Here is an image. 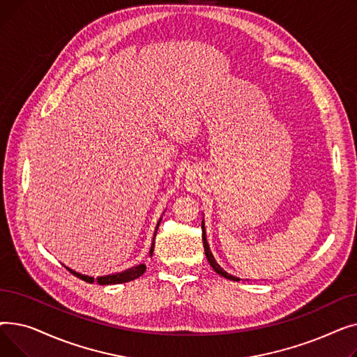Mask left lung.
Masks as SVG:
<instances>
[{"label": "left lung", "mask_w": 357, "mask_h": 357, "mask_svg": "<svg viewBox=\"0 0 357 357\" xmlns=\"http://www.w3.org/2000/svg\"><path fill=\"white\" fill-rule=\"evenodd\" d=\"M201 229H202V243H204V252H205V256H207V260H208V264L213 266V269L218 273V275H221V276H224V278H227V279H231V280H240L238 278H236V276H233V275H229L226 271H224L217 261H215V259H214V256H213V253L210 252V248H208V243H207V237H205V231H204V221H202V224H201Z\"/></svg>", "instance_id": "8db88e82"}]
</instances>
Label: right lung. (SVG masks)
I'll list each match as a JSON object with an SVG mask.
<instances>
[{
    "label": "right lung",
    "instance_id": "add662e5",
    "mask_svg": "<svg viewBox=\"0 0 357 357\" xmlns=\"http://www.w3.org/2000/svg\"><path fill=\"white\" fill-rule=\"evenodd\" d=\"M160 220H162V218H160ZM160 220H159L158 226H156L155 237H156V233H158V227H159V224H160ZM155 237H153V241H152V248H150V255L153 253V248H155ZM66 269H68L72 275H75L77 278H79V279L85 280V282H88V284H93V282H96V279L91 278V276L81 275V273L75 272V271H72V269H69V268H66ZM144 272H146V265H139V266L130 268V269H127V271H124V272H120V273H114V275H107V276L97 278V282H98L100 285H114V284H123V282H128V280H133V279H136V278L142 276Z\"/></svg>",
    "mask_w": 357,
    "mask_h": 357
}]
</instances>
